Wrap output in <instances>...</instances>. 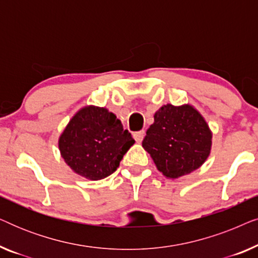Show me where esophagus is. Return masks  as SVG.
Instances as JSON below:
<instances>
[{
	"label": "esophagus",
	"instance_id": "obj_1",
	"mask_svg": "<svg viewBox=\"0 0 258 258\" xmlns=\"http://www.w3.org/2000/svg\"><path fill=\"white\" fill-rule=\"evenodd\" d=\"M144 130H140V132H137V133H135L134 134V139H135V141L137 143H140V142H142V140H143V137H144Z\"/></svg>",
	"mask_w": 258,
	"mask_h": 258
}]
</instances>
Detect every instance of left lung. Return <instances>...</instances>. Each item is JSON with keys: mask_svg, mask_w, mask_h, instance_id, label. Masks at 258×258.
I'll list each match as a JSON object with an SVG mask.
<instances>
[{"mask_svg": "<svg viewBox=\"0 0 258 258\" xmlns=\"http://www.w3.org/2000/svg\"><path fill=\"white\" fill-rule=\"evenodd\" d=\"M142 147L162 175L176 179L202 167L213 147V132L192 104L168 103L155 112Z\"/></svg>", "mask_w": 258, "mask_h": 258, "instance_id": "obj_1", "label": "left lung"}]
</instances>
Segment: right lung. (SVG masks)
Wrapping results in <instances>:
<instances>
[{
    "instance_id": "obj_1",
    "label": "right lung",
    "mask_w": 258,
    "mask_h": 258,
    "mask_svg": "<svg viewBox=\"0 0 258 258\" xmlns=\"http://www.w3.org/2000/svg\"><path fill=\"white\" fill-rule=\"evenodd\" d=\"M135 141L104 107L77 110L58 137L61 156L75 174L90 181L111 175Z\"/></svg>"
}]
</instances>
